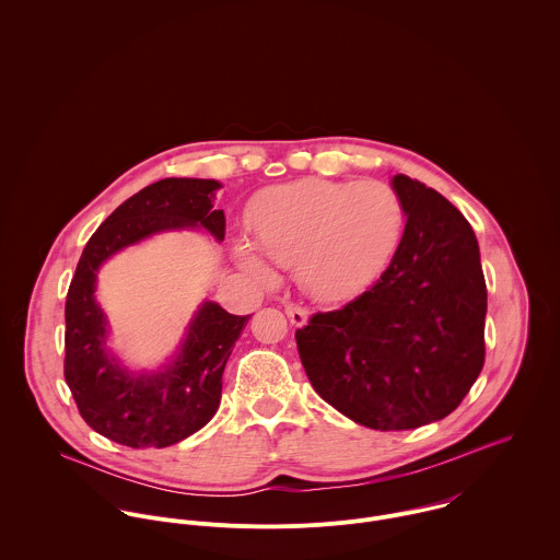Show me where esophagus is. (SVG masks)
<instances>
[{
	"mask_svg": "<svg viewBox=\"0 0 560 560\" xmlns=\"http://www.w3.org/2000/svg\"><path fill=\"white\" fill-rule=\"evenodd\" d=\"M284 313H287V317H289L293 325H304L308 320V311L304 306H300V304H287Z\"/></svg>",
	"mask_w": 560,
	"mask_h": 560,
	"instance_id": "34e87169",
	"label": "esophagus"
}]
</instances>
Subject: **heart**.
I'll return each instance as SVG.
<instances>
[{
	"label": "heart",
	"instance_id": "1",
	"mask_svg": "<svg viewBox=\"0 0 560 560\" xmlns=\"http://www.w3.org/2000/svg\"><path fill=\"white\" fill-rule=\"evenodd\" d=\"M247 229L265 258L293 265L308 295L336 302L362 293L384 273L402 237L405 205L384 180L304 178L262 191ZM235 254L249 273H267L247 243H237Z\"/></svg>",
	"mask_w": 560,
	"mask_h": 560
}]
</instances>
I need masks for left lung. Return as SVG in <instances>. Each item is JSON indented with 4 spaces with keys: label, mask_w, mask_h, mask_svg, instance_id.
Instances as JSON below:
<instances>
[{
    "label": "left lung",
    "mask_w": 560,
    "mask_h": 560,
    "mask_svg": "<svg viewBox=\"0 0 560 560\" xmlns=\"http://www.w3.org/2000/svg\"><path fill=\"white\" fill-rule=\"evenodd\" d=\"M393 187L407 222L388 269L295 331L320 399L380 431L446 418L485 364L487 287L472 226L420 180L397 174Z\"/></svg>",
    "instance_id": "8db88e82"
}]
</instances>
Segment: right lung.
<instances>
[{
  "mask_svg": "<svg viewBox=\"0 0 560 560\" xmlns=\"http://www.w3.org/2000/svg\"><path fill=\"white\" fill-rule=\"evenodd\" d=\"M220 187L213 178H161L125 200L81 252L65 308V380L81 418L112 442L165 448L202 429L220 407L222 375L249 315L205 302L176 358L163 371L133 375L107 353V319L94 300L98 267L127 245L191 226L224 241L226 218L213 207Z\"/></svg>",
  "mask_w": 560,
  "mask_h": 560,
  "instance_id": "add662e5",
  "label": "right lung"
}]
</instances>
